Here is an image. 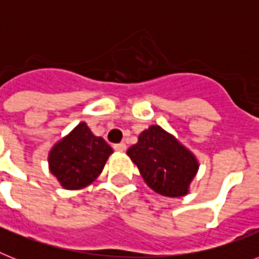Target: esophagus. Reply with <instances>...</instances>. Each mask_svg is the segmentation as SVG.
<instances>
[{
    "label": "esophagus",
    "instance_id": "obj_1",
    "mask_svg": "<svg viewBox=\"0 0 259 259\" xmlns=\"http://www.w3.org/2000/svg\"><path fill=\"white\" fill-rule=\"evenodd\" d=\"M114 149L117 150V152H125L126 144H125V142H121V144H115V145H114Z\"/></svg>",
    "mask_w": 259,
    "mask_h": 259
}]
</instances>
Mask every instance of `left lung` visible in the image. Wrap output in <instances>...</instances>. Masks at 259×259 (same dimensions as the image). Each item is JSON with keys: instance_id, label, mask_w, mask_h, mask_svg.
Instances as JSON below:
<instances>
[{"instance_id": "1", "label": "left lung", "mask_w": 259, "mask_h": 259, "mask_svg": "<svg viewBox=\"0 0 259 259\" xmlns=\"http://www.w3.org/2000/svg\"><path fill=\"white\" fill-rule=\"evenodd\" d=\"M126 153L137 165L146 184L162 196L187 195L199 169L196 157L157 125L144 130L137 144L130 146Z\"/></svg>"}]
</instances>
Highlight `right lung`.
Wrapping results in <instances>:
<instances>
[{
  "mask_svg": "<svg viewBox=\"0 0 259 259\" xmlns=\"http://www.w3.org/2000/svg\"><path fill=\"white\" fill-rule=\"evenodd\" d=\"M111 153V146L80 122L51 149L50 170L66 189H80L101 175Z\"/></svg>",
  "mask_w": 259,
  "mask_h": 259,
  "instance_id": "obj_1",
  "label": "right lung"
}]
</instances>
